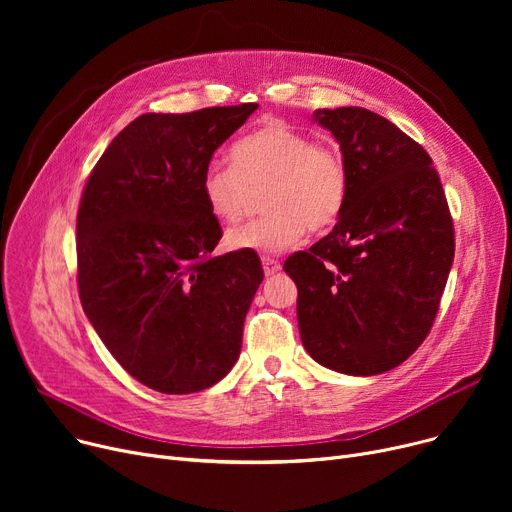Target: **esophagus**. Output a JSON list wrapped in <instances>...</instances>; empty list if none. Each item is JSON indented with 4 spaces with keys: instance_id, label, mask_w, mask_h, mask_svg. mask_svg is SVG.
<instances>
[{
    "instance_id": "1",
    "label": "esophagus",
    "mask_w": 512,
    "mask_h": 512,
    "mask_svg": "<svg viewBox=\"0 0 512 512\" xmlns=\"http://www.w3.org/2000/svg\"><path fill=\"white\" fill-rule=\"evenodd\" d=\"M261 263H263L265 276H274V274H278L282 270V265L276 259H272V257H261Z\"/></svg>"
}]
</instances>
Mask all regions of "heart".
Wrapping results in <instances>:
<instances>
[{"label": "heart", "instance_id": "1", "mask_svg": "<svg viewBox=\"0 0 512 512\" xmlns=\"http://www.w3.org/2000/svg\"><path fill=\"white\" fill-rule=\"evenodd\" d=\"M232 164H211L201 191L209 211L222 222H236L251 191L265 186V215L228 230L226 247L276 255L297 247L307 230L332 228L342 215L351 172L342 153L319 145L311 134L270 120L234 143Z\"/></svg>", "mask_w": 512, "mask_h": 512}]
</instances>
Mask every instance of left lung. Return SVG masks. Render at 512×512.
I'll use <instances>...</instances> for the list:
<instances>
[{
  "instance_id": "1",
  "label": "left lung",
  "mask_w": 512,
  "mask_h": 512,
  "mask_svg": "<svg viewBox=\"0 0 512 512\" xmlns=\"http://www.w3.org/2000/svg\"><path fill=\"white\" fill-rule=\"evenodd\" d=\"M340 143L351 191L334 230L286 259L307 353L328 369L378 375L432 330L454 259V228L427 151L365 107L317 110Z\"/></svg>"
}]
</instances>
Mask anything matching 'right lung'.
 I'll use <instances>...</instances> for the list:
<instances>
[{"label": "right lung", "instance_id": "obj_1", "mask_svg": "<svg viewBox=\"0 0 512 512\" xmlns=\"http://www.w3.org/2000/svg\"><path fill=\"white\" fill-rule=\"evenodd\" d=\"M257 103L143 114L99 157L76 215L78 294L107 351L151 390L226 378L263 280L257 253L211 255L222 228L201 180Z\"/></svg>", "mask_w": 512, "mask_h": 512}]
</instances>
